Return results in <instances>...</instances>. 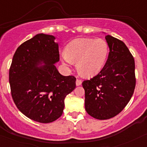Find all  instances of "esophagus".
I'll return each mask as SVG.
<instances>
[{
	"label": "esophagus",
	"instance_id": "34e87169",
	"mask_svg": "<svg viewBox=\"0 0 147 147\" xmlns=\"http://www.w3.org/2000/svg\"><path fill=\"white\" fill-rule=\"evenodd\" d=\"M76 86H80V85H82V80H78V79H76Z\"/></svg>",
	"mask_w": 147,
	"mask_h": 147
}]
</instances>
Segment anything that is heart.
Instances as JSON below:
<instances>
[{
  "label": "heart",
  "instance_id": "b5f03b06",
  "mask_svg": "<svg viewBox=\"0 0 147 147\" xmlns=\"http://www.w3.org/2000/svg\"><path fill=\"white\" fill-rule=\"evenodd\" d=\"M109 54L107 42L103 39L79 38L66 46L62 62L67 67L76 62L78 71L85 76L98 74L106 63Z\"/></svg>",
  "mask_w": 147,
  "mask_h": 147
}]
</instances>
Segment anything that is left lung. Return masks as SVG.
<instances>
[{"label":"left lung","instance_id":"obj_1","mask_svg":"<svg viewBox=\"0 0 147 147\" xmlns=\"http://www.w3.org/2000/svg\"><path fill=\"white\" fill-rule=\"evenodd\" d=\"M105 39L110 49L107 62L98 74L82 82L85 110L99 120L121 112L136 87L135 60L127 45L110 35Z\"/></svg>","mask_w":147,"mask_h":147}]
</instances>
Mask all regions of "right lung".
Wrapping results in <instances>:
<instances>
[{
	"instance_id": "right-lung-1",
	"label": "right lung",
	"mask_w": 147,
	"mask_h": 147,
	"mask_svg": "<svg viewBox=\"0 0 147 147\" xmlns=\"http://www.w3.org/2000/svg\"><path fill=\"white\" fill-rule=\"evenodd\" d=\"M53 35L37 34L19 46L9 69L11 96L20 112L40 123L62 115L64 100L76 88V78L61 75L59 45Z\"/></svg>"
}]
</instances>
